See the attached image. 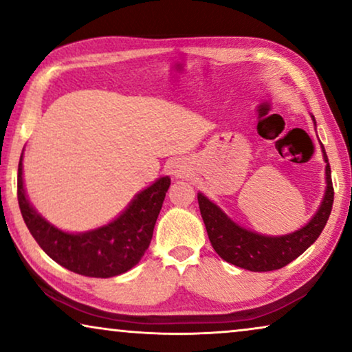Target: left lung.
<instances>
[{"instance_id": "left-lung-1", "label": "left lung", "mask_w": 352, "mask_h": 352, "mask_svg": "<svg viewBox=\"0 0 352 352\" xmlns=\"http://www.w3.org/2000/svg\"><path fill=\"white\" fill-rule=\"evenodd\" d=\"M322 152H324L327 163L325 197L314 218L305 228L293 234L282 235V237H266V235L240 228L239 224L228 218L213 201L199 194L197 199H199L200 213L204 218L206 232H208V239L214 252L224 261L252 272L276 271V269L287 266L288 263L296 259L319 239L331 213L335 194L333 184H331L329 158H327L324 146H322Z\"/></svg>"}]
</instances>
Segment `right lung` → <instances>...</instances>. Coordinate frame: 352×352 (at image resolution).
<instances>
[{"mask_svg":"<svg viewBox=\"0 0 352 352\" xmlns=\"http://www.w3.org/2000/svg\"><path fill=\"white\" fill-rule=\"evenodd\" d=\"M171 179L160 177L138 194L117 219L85 234L62 232L28 204L22 179V155L17 173V200L28 230L47 256L86 277H115L141 261L152 240L158 213Z\"/></svg>","mask_w":352,"mask_h":352,"instance_id":"add662e5","label":"right lung"}]
</instances>
